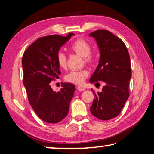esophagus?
I'll use <instances>...</instances> for the list:
<instances>
[{
    "instance_id": "34e87169",
    "label": "esophagus",
    "mask_w": 154,
    "mask_h": 154,
    "mask_svg": "<svg viewBox=\"0 0 154 154\" xmlns=\"http://www.w3.org/2000/svg\"><path fill=\"white\" fill-rule=\"evenodd\" d=\"M77 90L79 91V92H83V91L85 90V88H83L82 87H78L77 88Z\"/></svg>"
}]
</instances>
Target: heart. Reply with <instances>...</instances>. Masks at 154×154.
I'll return each mask as SVG.
<instances>
[{
  "label": "heart",
  "mask_w": 154,
  "mask_h": 154,
  "mask_svg": "<svg viewBox=\"0 0 154 154\" xmlns=\"http://www.w3.org/2000/svg\"><path fill=\"white\" fill-rule=\"evenodd\" d=\"M71 51L77 55L82 57L83 63L92 66L96 61L97 57L94 52L92 50V46L90 43L83 38H78L72 43L70 46ZM56 61L58 66L62 69L66 67L67 58L66 56L63 51H59L56 55ZM89 75V71L87 69H83L79 71H73L70 72L64 77L67 82L73 83L75 85H82Z\"/></svg>",
  "instance_id": "b5f03b06"
}]
</instances>
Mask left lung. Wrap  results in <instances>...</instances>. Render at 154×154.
Masks as SVG:
<instances>
[{
  "label": "left lung",
  "instance_id": "obj_1",
  "mask_svg": "<svg viewBox=\"0 0 154 154\" xmlns=\"http://www.w3.org/2000/svg\"><path fill=\"white\" fill-rule=\"evenodd\" d=\"M90 36L95 38L100 53L98 66L90 82L101 81L105 84L101 92L92 90L94 99L90 111L99 119L109 120L118 116L129 97L130 55L122 40L110 31L97 30Z\"/></svg>",
  "mask_w": 154,
  "mask_h": 154
}]
</instances>
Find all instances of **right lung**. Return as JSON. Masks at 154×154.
I'll use <instances>...</instances> for the list:
<instances>
[{
	"label": "right lung",
	"instance_id": "1",
	"mask_svg": "<svg viewBox=\"0 0 154 154\" xmlns=\"http://www.w3.org/2000/svg\"><path fill=\"white\" fill-rule=\"evenodd\" d=\"M66 36L52 35L43 36L32 43L22 57L23 83L28 100L36 114L48 123H58L67 116L75 85L64 83L60 92H54L51 82L59 78L60 66L56 55L60 47L70 39Z\"/></svg>",
	"mask_w": 154,
	"mask_h": 154
}]
</instances>
